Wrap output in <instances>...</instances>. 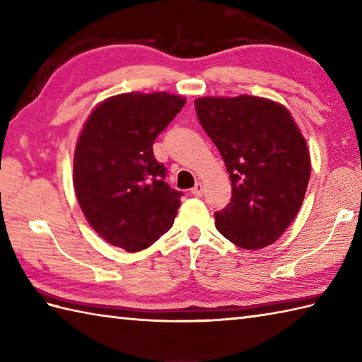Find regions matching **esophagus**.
Returning <instances> with one entry per match:
<instances>
[{
    "label": "esophagus",
    "instance_id": "34e87169",
    "mask_svg": "<svg viewBox=\"0 0 362 362\" xmlns=\"http://www.w3.org/2000/svg\"><path fill=\"white\" fill-rule=\"evenodd\" d=\"M191 194L193 196H196V197H201L202 194H204V187H202V183H196V187L191 189Z\"/></svg>",
    "mask_w": 362,
    "mask_h": 362
}]
</instances>
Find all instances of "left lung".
<instances>
[{"instance_id":"left-lung-1","label":"left lung","mask_w":362,"mask_h":362,"mask_svg":"<svg viewBox=\"0 0 362 362\" xmlns=\"http://www.w3.org/2000/svg\"><path fill=\"white\" fill-rule=\"evenodd\" d=\"M199 122L216 144L232 180V199L214 213L216 228L243 249L275 243L302 206L311 160L286 107L271 99L199 98Z\"/></svg>"}]
</instances>
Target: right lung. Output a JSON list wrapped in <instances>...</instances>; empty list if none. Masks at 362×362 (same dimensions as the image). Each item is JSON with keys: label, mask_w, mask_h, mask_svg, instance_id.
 I'll return each instance as SVG.
<instances>
[{"label": "right lung", "mask_w": 362, "mask_h": 362, "mask_svg": "<svg viewBox=\"0 0 362 362\" xmlns=\"http://www.w3.org/2000/svg\"><path fill=\"white\" fill-rule=\"evenodd\" d=\"M185 103L165 91L122 93L99 104L83 124L74 191L88 224L109 244L138 252L173 227L182 191L165 182L152 144Z\"/></svg>", "instance_id": "right-lung-1"}]
</instances>
